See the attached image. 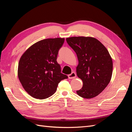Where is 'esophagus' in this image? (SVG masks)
Here are the masks:
<instances>
[{"label": "esophagus", "mask_w": 132, "mask_h": 132, "mask_svg": "<svg viewBox=\"0 0 132 132\" xmlns=\"http://www.w3.org/2000/svg\"><path fill=\"white\" fill-rule=\"evenodd\" d=\"M76 77V74L75 72H72L70 74L68 75V78L69 79H73Z\"/></svg>", "instance_id": "esophagus-1"}]
</instances>
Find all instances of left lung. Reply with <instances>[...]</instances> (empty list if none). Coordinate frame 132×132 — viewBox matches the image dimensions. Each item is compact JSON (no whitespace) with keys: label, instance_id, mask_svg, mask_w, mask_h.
Listing matches in <instances>:
<instances>
[{"label":"left lung","instance_id":"1","mask_svg":"<svg viewBox=\"0 0 132 132\" xmlns=\"http://www.w3.org/2000/svg\"><path fill=\"white\" fill-rule=\"evenodd\" d=\"M66 41L77 55V74L83 82L77 93L85 98L96 97L106 88L112 77L113 63L109 51L94 37H71Z\"/></svg>","mask_w":132,"mask_h":132}]
</instances>
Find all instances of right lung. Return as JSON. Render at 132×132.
<instances>
[{
  "instance_id": "obj_1",
  "label": "right lung",
  "mask_w": 132,
  "mask_h": 132,
  "mask_svg": "<svg viewBox=\"0 0 132 132\" xmlns=\"http://www.w3.org/2000/svg\"><path fill=\"white\" fill-rule=\"evenodd\" d=\"M64 38H47L29 47L19 62L18 78L25 90L32 97L45 99L57 90L59 82L67 79L57 62L58 51Z\"/></svg>"
}]
</instances>
